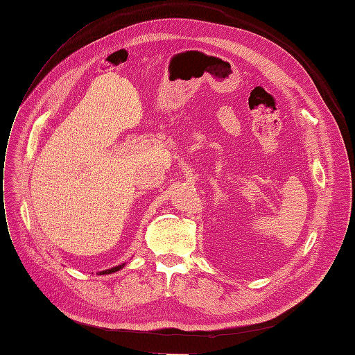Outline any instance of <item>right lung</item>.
I'll use <instances>...</instances> for the list:
<instances>
[{"mask_svg": "<svg viewBox=\"0 0 355 355\" xmlns=\"http://www.w3.org/2000/svg\"><path fill=\"white\" fill-rule=\"evenodd\" d=\"M124 265H125V263H123V265H118V266H115V268H111V269H107V270H102V272H99V275H108V273L116 272V270L123 269V268H124Z\"/></svg>", "mask_w": 355, "mask_h": 355, "instance_id": "1", "label": "right lung"}]
</instances>
